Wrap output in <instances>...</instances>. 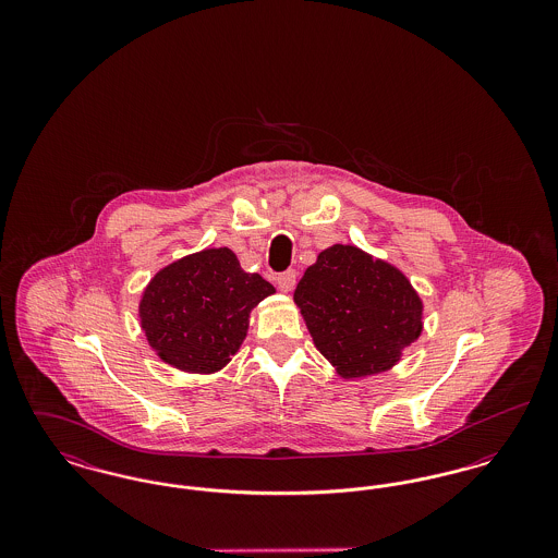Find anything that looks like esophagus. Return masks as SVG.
<instances>
[{"instance_id": "esophagus-1", "label": "esophagus", "mask_w": 558, "mask_h": 558, "mask_svg": "<svg viewBox=\"0 0 558 558\" xmlns=\"http://www.w3.org/2000/svg\"><path fill=\"white\" fill-rule=\"evenodd\" d=\"M276 282H278V289H280V291L291 292L292 289H294V284H296V271H294V269H287V271L278 274Z\"/></svg>"}]
</instances>
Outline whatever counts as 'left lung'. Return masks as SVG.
Returning <instances> with one entry per match:
<instances>
[{
  "label": "left lung",
  "mask_w": 558,
  "mask_h": 558,
  "mask_svg": "<svg viewBox=\"0 0 558 558\" xmlns=\"http://www.w3.org/2000/svg\"><path fill=\"white\" fill-rule=\"evenodd\" d=\"M294 301L319 353L341 376L391 368L423 330V301L408 278L349 244L319 253Z\"/></svg>",
  "instance_id": "8db88e82"
}]
</instances>
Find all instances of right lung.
<instances>
[{
	"instance_id": "obj_1",
	"label": "right lung",
	"mask_w": 558,
	"mask_h": 558,
	"mask_svg": "<svg viewBox=\"0 0 558 558\" xmlns=\"http://www.w3.org/2000/svg\"><path fill=\"white\" fill-rule=\"evenodd\" d=\"M274 292L230 248H207L160 269L140 318L160 360L184 372L221 371L246 337L251 310Z\"/></svg>"
}]
</instances>
